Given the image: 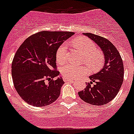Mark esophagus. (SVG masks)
<instances>
[{"mask_svg":"<svg viewBox=\"0 0 134 134\" xmlns=\"http://www.w3.org/2000/svg\"><path fill=\"white\" fill-rule=\"evenodd\" d=\"M63 80L65 81V82H73L72 79H69V78H67V77H63Z\"/></svg>","mask_w":134,"mask_h":134,"instance_id":"1","label":"esophagus"}]
</instances>
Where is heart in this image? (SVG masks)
Segmentation results:
<instances>
[{
	"mask_svg": "<svg viewBox=\"0 0 134 134\" xmlns=\"http://www.w3.org/2000/svg\"><path fill=\"white\" fill-rule=\"evenodd\" d=\"M74 46L84 54V62L93 71H97L102 67L104 57L102 52L96 50V46L91 39L82 37L72 41ZM67 44L63 43L58 48L56 54V58L58 63H63L66 60ZM62 74L67 78H76L86 74L87 68L84 66L66 64L60 69Z\"/></svg>",
	"mask_w": 134,
	"mask_h": 134,
	"instance_id": "1",
	"label": "heart"
}]
</instances>
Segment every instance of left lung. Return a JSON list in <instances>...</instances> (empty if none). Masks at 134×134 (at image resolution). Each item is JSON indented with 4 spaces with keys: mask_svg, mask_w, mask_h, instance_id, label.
<instances>
[{
    "mask_svg": "<svg viewBox=\"0 0 134 134\" xmlns=\"http://www.w3.org/2000/svg\"><path fill=\"white\" fill-rule=\"evenodd\" d=\"M92 39L103 52L105 58L103 68L89 76L91 82L86 88L78 92V95L86 103L102 105L109 103L116 96L122 86L124 67L121 55L110 41L92 33H84ZM93 82L95 84H92Z\"/></svg>",
    "mask_w": 134,
    "mask_h": 134,
    "instance_id": "1",
    "label": "left lung"
}]
</instances>
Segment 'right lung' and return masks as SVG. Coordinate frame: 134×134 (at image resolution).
Wrapping results in <instances>:
<instances>
[{
	"mask_svg": "<svg viewBox=\"0 0 134 134\" xmlns=\"http://www.w3.org/2000/svg\"><path fill=\"white\" fill-rule=\"evenodd\" d=\"M74 35L66 31H41L20 46L12 62V74L14 87L24 102L43 107L60 96L65 82L55 70L56 54L62 43Z\"/></svg>",
	"mask_w": 134,
	"mask_h": 134,
	"instance_id": "obj_1",
	"label": "right lung"
}]
</instances>
